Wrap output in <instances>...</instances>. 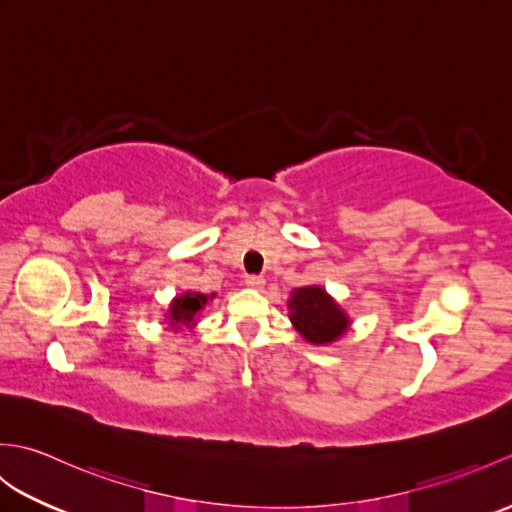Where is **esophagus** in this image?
Here are the masks:
<instances>
[{
  "instance_id": "obj_1",
  "label": "esophagus",
  "mask_w": 512,
  "mask_h": 512,
  "mask_svg": "<svg viewBox=\"0 0 512 512\" xmlns=\"http://www.w3.org/2000/svg\"><path fill=\"white\" fill-rule=\"evenodd\" d=\"M266 284V279L262 275H248L246 277V286L253 288V290H262Z\"/></svg>"
}]
</instances>
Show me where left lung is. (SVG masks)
Returning a JSON list of instances; mask_svg holds the SVG:
<instances>
[{
    "label": "left lung",
    "instance_id": "1",
    "mask_svg": "<svg viewBox=\"0 0 512 512\" xmlns=\"http://www.w3.org/2000/svg\"><path fill=\"white\" fill-rule=\"evenodd\" d=\"M290 321L303 339L328 345L350 328V319L321 286L295 288L288 301Z\"/></svg>",
    "mask_w": 512,
    "mask_h": 512
}]
</instances>
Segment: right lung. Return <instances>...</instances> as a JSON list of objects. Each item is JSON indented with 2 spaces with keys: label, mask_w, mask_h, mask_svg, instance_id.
Masks as SVG:
<instances>
[{
  "label": "right lung",
  "mask_w": 512,
  "mask_h": 512,
  "mask_svg": "<svg viewBox=\"0 0 512 512\" xmlns=\"http://www.w3.org/2000/svg\"><path fill=\"white\" fill-rule=\"evenodd\" d=\"M215 295H202V292H184V295H178L171 301L167 319L171 323V328H191L195 325V317H198L200 310L213 299Z\"/></svg>",
  "instance_id": "obj_1"
}]
</instances>
